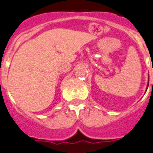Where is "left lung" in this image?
Wrapping results in <instances>:
<instances>
[{
    "label": "left lung",
    "mask_w": 153,
    "mask_h": 153,
    "mask_svg": "<svg viewBox=\"0 0 153 153\" xmlns=\"http://www.w3.org/2000/svg\"><path fill=\"white\" fill-rule=\"evenodd\" d=\"M148 87H149V85H148Z\"/></svg>",
    "instance_id": "left-lung-1"
}]
</instances>
